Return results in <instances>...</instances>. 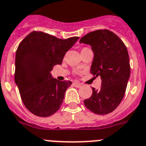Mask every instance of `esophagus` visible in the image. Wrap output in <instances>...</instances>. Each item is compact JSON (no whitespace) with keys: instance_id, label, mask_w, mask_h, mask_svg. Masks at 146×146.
<instances>
[{"instance_id":"esophagus-1","label":"esophagus","mask_w":146,"mask_h":146,"mask_svg":"<svg viewBox=\"0 0 146 146\" xmlns=\"http://www.w3.org/2000/svg\"><path fill=\"white\" fill-rule=\"evenodd\" d=\"M73 85H74L76 87H82V84H79V83H78V82H73Z\"/></svg>"}]
</instances>
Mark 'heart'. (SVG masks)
<instances>
[{
    "label": "heart",
    "instance_id": "obj_1",
    "mask_svg": "<svg viewBox=\"0 0 146 146\" xmlns=\"http://www.w3.org/2000/svg\"><path fill=\"white\" fill-rule=\"evenodd\" d=\"M84 49H88V48H84L82 49V50H84Z\"/></svg>",
    "mask_w": 146,
    "mask_h": 146
}]
</instances>
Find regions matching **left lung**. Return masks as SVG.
Listing matches in <instances>:
<instances>
[{
    "instance_id": "1",
    "label": "left lung",
    "mask_w": 146,
    "mask_h": 146,
    "mask_svg": "<svg viewBox=\"0 0 146 146\" xmlns=\"http://www.w3.org/2000/svg\"><path fill=\"white\" fill-rule=\"evenodd\" d=\"M81 43L90 45L94 53L90 72L100 76L101 87L92 88L90 98L84 101L88 110L98 115L113 111L122 101L130 76L128 50L123 42L107 29L96 30L82 36Z\"/></svg>"
}]
</instances>
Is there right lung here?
<instances>
[{"label": "right lung", "mask_w": 146, "mask_h": 146, "mask_svg": "<svg viewBox=\"0 0 146 146\" xmlns=\"http://www.w3.org/2000/svg\"><path fill=\"white\" fill-rule=\"evenodd\" d=\"M78 36L59 39L42 31H34L21 42L15 55V81L26 108L39 117H48L62 104L70 81L57 80L50 71L61 64L66 52Z\"/></svg>", "instance_id": "right-lung-1"}]
</instances>
